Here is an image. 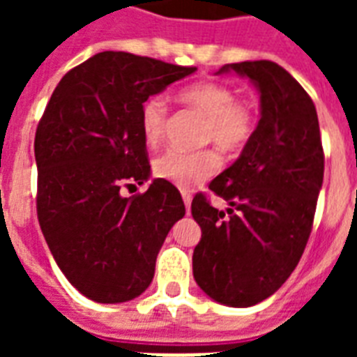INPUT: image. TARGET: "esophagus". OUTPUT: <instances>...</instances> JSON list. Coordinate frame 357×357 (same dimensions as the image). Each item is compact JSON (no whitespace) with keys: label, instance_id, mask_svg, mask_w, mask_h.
<instances>
[{"label":"esophagus","instance_id":"34e87169","mask_svg":"<svg viewBox=\"0 0 357 357\" xmlns=\"http://www.w3.org/2000/svg\"><path fill=\"white\" fill-rule=\"evenodd\" d=\"M181 196H183L185 209H187V213H189L190 211V202H192V196H190V192H187V190H183V192H181Z\"/></svg>","mask_w":357,"mask_h":357}]
</instances>
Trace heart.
Instances as JSON below:
<instances>
[{"label":"heart","mask_w":357,"mask_h":357,"mask_svg":"<svg viewBox=\"0 0 357 357\" xmlns=\"http://www.w3.org/2000/svg\"><path fill=\"white\" fill-rule=\"evenodd\" d=\"M179 100L196 113L204 114L200 139L204 144L215 142L222 151L241 150L255 131L257 111L246 98L220 81H200L181 89ZM168 105L161 96H150L140 105V133L148 146H155L165 135ZM220 167L215 150L185 151L170 148L153 161L157 178L167 179L179 189H195L211 178Z\"/></svg>","instance_id":"obj_1"}]
</instances>
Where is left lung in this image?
I'll list each match as a JSON object with an SVG mask.
<instances>
[{
  "instance_id": "1",
  "label": "left lung",
  "mask_w": 357,
  "mask_h": 357,
  "mask_svg": "<svg viewBox=\"0 0 357 357\" xmlns=\"http://www.w3.org/2000/svg\"><path fill=\"white\" fill-rule=\"evenodd\" d=\"M259 89L261 120L237 161L209 183L228 213L196 195L202 228L192 274L206 294L231 307L263 302L298 265L324 178L317 109L287 70L272 61L226 64Z\"/></svg>"
}]
</instances>
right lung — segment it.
<instances>
[{
  "label": "right lung",
  "mask_w": 357,
  "mask_h": 357,
  "mask_svg": "<svg viewBox=\"0 0 357 357\" xmlns=\"http://www.w3.org/2000/svg\"><path fill=\"white\" fill-rule=\"evenodd\" d=\"M126 52L96 53L64 74L35 135L36 215L53 259L86 298L128 302L148 289L155 259L183 218L179 190L150 178L140 105L195 72Z\"/></svg>",
  "instance_id": "add662e5"
}]
</instances>
